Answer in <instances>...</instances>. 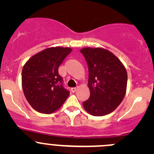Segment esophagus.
Here are the masks:
<instances>
[{"label": "esophagus", "mask_w": 154, "mask_h": 154, "mask_svg": "<svg viewBox=\"0 0 154 154\" xmlns=\"http://www.w3.org/2000/svg\"><path fill=\"white\" fill-rule=\"evenodd\" d=\"M77 88H71V91H72V92H75V91H77Z\"/></svg>", "instance_id": "1"}]
</instances>
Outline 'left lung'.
<instances>
[{"label": "left lung", "mask_w": 154, "mask_h": 154, "mask_svg": "<svg viewBox=\"0 0 154 154\" xmlns=\"http://www.w3.org/2000/svg\"><path fill=\"white\" fill-rule=\"evenodd\" d=\"M88 67L90 97L83 103L85 110L94 116L114 111L123 100L127 83V70L115 54L102 48L80 50Z\"/></svg>", "instance_id": "left-lung-1"}]
</instances>
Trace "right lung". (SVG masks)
Segmentation results:
<instances>
[{"label": "right lung", "mask_w": 154, "mask_h": 154, "mask_svg": "<svg viewBox=\"0 0 154 154\" xmlns=\"http://www.w3.org/2000/svg\"><path fill=\"white\" fill-rule=\"evenodd\" d=\"M70 48H48L24 64L21 83L24 96L31 106L41 113L51 114L62 106L69 95L63 86L59 66L71 52Z\"/></svg>", "instance_id": "1"}]
</instances>
